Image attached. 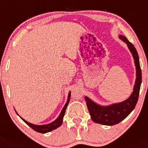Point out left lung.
Listing matches in <instances>:
<instances>
[{"label": "left lung", "instance_id": "1", "mask_svg": "<svg viewBox=\"0 0 148 148\" xmlns=\"http://www.w3.org/2000/svg\"><path fill=\"white\" fill-rule=\"evenodd\" d=\"M120 38L124 42L127 44L128 48L130 50L131 53H132V56L135 59V64L137 70V77L133 92L127 100L117 103V104H112L107 107H101L95 104L86 97H85L86 106L88 107V110L92 117V120L96 123L104 125H117L129 115L130 113L134 110L138 102L140 85L142 82V71L136 49L132 43L128 41L126 37L120 36Z\"/></svg>", "mask_w": 148, "mask_h": 148}]
</instances>
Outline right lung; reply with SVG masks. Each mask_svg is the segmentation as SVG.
<instances>
[{
  "instance_id": "1",
  "label": "right lung",
  "mask_w": 148,
  "mask_h": 148,
  "mask_svg": "<svg viewBox=\"0 0 148 148\" xmlns=\"http://www.w3.org/2000/svg\"><path fill=\"white\" fill-rule=\"evenodd\" d=\"M70 95H71V94L69 93V97H68V101H67V102L66 103L65 106L64 107L62 112H61V114H59V117H58V118L56 119L54 122H51V123L48 124V125H33V124H31V123H29V122H28L27 121H26L25 120H23V119H22L21 117V118L24 121V122L27 124L30 127H31L33 130H34L36 131V132H40V133H46V132H51V131L53 130L56 129L57 127H60L61 125L62 124V122H63V117H64V114H65L66 109L67 105H68L69 102Z\"/></svg>"
}]
</instances>
